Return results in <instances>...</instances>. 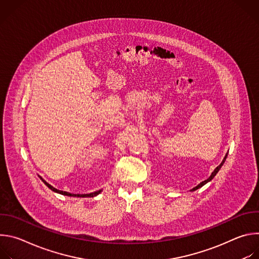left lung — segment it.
I'll return each instance as SVG.
<instances>
[{"label": "left lung", "mask_w": 259, "mask_h": 259, "mask_svg": "<svg viewBox=\"0 0 259 259\" xmlns=\"http://www.w3.org/2000/svg\"><path fill=\"white\" fill-rule=\"evenodd\" d=\"M227 157H228V153H227V155H226V157H225V158H224V160H223V162H221V163H220V164H219V165H218V166H217V167H216V168H215V169H214V171H213V172H212V173H211V175H210V177H209V178H207V179H206V180H204V181H202V182H201V183H200V184H198V186H197V187H195V188H194V189H192V190H191V192H194V191H196V190H198V189H200V188H202V187H203V186H204V184H206V183H207V182H209V181H210V180H212V179H213V177H214V176H215V175H216V174H217V172H218V171H219V169H220V168H221V166H223V165H224V163H225V162H226V159H227Z\"/></svg>", "instance_id": "1"}]
</instances>
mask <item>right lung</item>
I'll return each mask as SVG.
<instances>
[{"instance_id":"right-lung-1","label":"right lung","mask_w":259,"mask_h":259,"mask_svg":"<svg viewBox=\"0 0 259 259\" xmlns=\"http://www.w3.org/2000/svg\"><path fill=\"white\" fill-rule=\"evenodd\" d=\"M39 177L42 179V181L46 184V186L51 190V191H53V192H55V193H58V194H61V195H64V196H75V197H95V196H97L98 194H100L101 193V190L100 191H97V192H94V193H91V194H84V195H71V194H69V193H67V192H63V191H59V190H57V189H55V188H53L51 184H49L48 182H46L40 175H39Z\"/></svg>"}]
</instances>
